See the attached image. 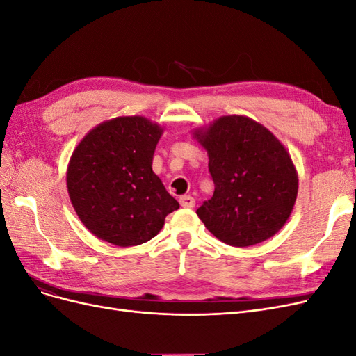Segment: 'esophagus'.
I'll use <instances>...</instances> for the list:
<instances>
[{
	"mask_svg": "<svg viewBox=\"0 0 356 356\" xmlns=\"http://www.w3.org/2000/svg\"><path fill=\"white\" fill-rule=\"evenodd\" d=\"M179 203H181L182 208H193L196 204V200H195V197H191L190 195H186V196L179 197Z\"/></svg>",
	"mask_w": 356,
	"mask_h": 356,
	"instance_id": "34e87169",
	"label": "esophagus"
}]
</instances>
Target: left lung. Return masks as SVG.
Listing matches in <instances>:
<instances>
[{
  "label": "left lung",
  "mask_w": 356,
  "mask_h": 356,
  "mask_svg": "<svg viewBox=\"0 0 356 356\" xmlns=\"http://www.w3.org/2000/svg\"><path fill=\"white\" fill-rule=\"evenodd\" d=\"M207 149L213 196L196 211L215 238L251 246L272 238L293 212L298 177L289 153L263 124L222 115L195 131Z\"/></svg>",
  "instance_id": "1"
}]
</instances>
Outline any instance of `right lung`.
Listing matches in <instances>:
<instances>
[{
	"label": "right lung",
	"mask_w": 356,
	"mask_h": 356,
	"mask_svg": "<svg viewBox=\"0 0 356 356\" xmlns=\"http://www.w3.org/2000/svg\"><path fill=\"white\" fill-rule=\"evenodd\" d=\"M161 134L163 129L145 117H115L75 147L67 170L68 195L96 238L117 246L141 245L179 208L152 168Z\"/></svg>",
	"instance_id": "right-lung-1"
}]
</instances>
